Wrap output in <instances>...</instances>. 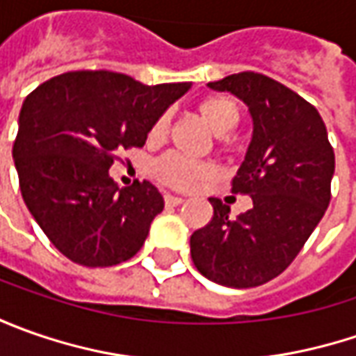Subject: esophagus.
<instances>
[{
	"mask_svg": "<svg viewBox=\"0 0 356 356\" xmlns=\"http://www.w3.org/2000/svg\"><path fill=\"white\" fill-rule=\"evenodd\" d=\"M164 202H166V206H180L184 198H180V196H172V194H164Z\"/></svg>",
	"mask_w": 356,
	"mask_h": 356,
	"instance_id": "obj_1",
	"label": "esophagus"
}]
</instances>
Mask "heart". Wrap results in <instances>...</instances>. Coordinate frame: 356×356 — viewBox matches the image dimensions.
Listing matches in <instances>:
<instances>
[{
	"mask_svg": "<svg viewBox=\"0 0 356 356\" xmlns=\"http://www.w3.org/2000/svg\"><path fill=\"white\" fill-rule=\"evenodd\" d=\"M196 111H198L200 118L216 134H226L232 129H236V124L239 122L238 103L226 95H213V97L202 99L196 104ZM168 122H170L168 113L160 115L150 129V138H154V140L162 138L168 132ZM152 174L168 188L188 190L200 180L210 178L213 174V166L210 162H196V160L180 156L176 152H168L152 164Z\"/></svg>",
	"mask_w": 356,
	"mask_h": 356,
	"instance_id": "1",
	"label": "heart"
}]
</instances>
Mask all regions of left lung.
Listing matches in <instances>:
<instances>
[{"label": "left lung", "mask_w": 356, "mask_h": 356, "mask_svg": "<svg viewBox=\"0 0 356 356\" xmlns=\"http://www.w3.org/2000/svg\"><path fill=\"white\" fill-rule=\"evenodd\" d=\"M208 87L236 95L250 108L252 143L232 192L253 204L232 220L226 204L210 198L212 220L192 234L190 253L213 283L257 287L287 269L321 222L335 152L317 108L277 81L245 71Z\"/></svg>", "instance_id": "left-lung-1"}]
</instances>
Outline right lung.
I'll return each mask as SVG.
<instances>
[{"instance_id": "obj_1", "label": "right lung", "mask_w": 356, "mask_h": 356, "mask_svg": "<svg viewBox=\"0 0 356 356\" xmlns=\"http://www.w3.org/2000/svg\"><path fill=\"white\" fill-rule=\"evenodd\" d=\"M190 83L148 87L113 71H71L39 85L21 106L13 160L21 196L71 261L111 267L143 248L164 198L150 182L108 176L120 148H140L154 120Z\"/></svg>"}]
</instances>
